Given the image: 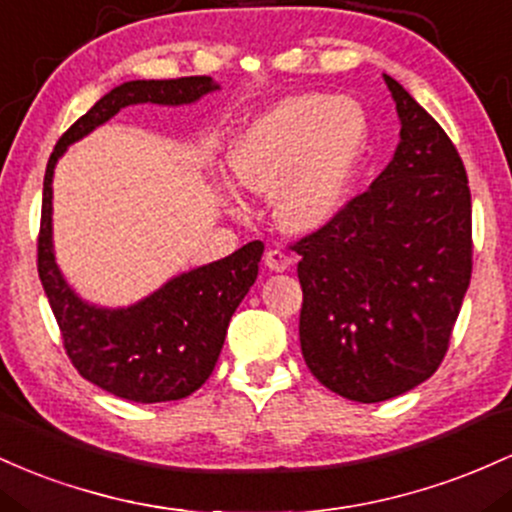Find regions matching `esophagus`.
Returning <instances> with one entry per match:
<instances>
[{
  "label": "esophagus",
  "instance_id": "obj_1",
  "mask_svg": "<svg viewBox=\"0 0 512 512\" xmlns=\"http://www.w3.org/2000/svg\"><path fill=\"white\" fill-rule=\"evenodd\" d=\"M263 261H266V266L271 268V271H275V273H283V271H287V268L292 266V256L287 254L285 249H280V246H273V249H268L266 251V258H263Z\"/></svg>",
  "mask_w": 512,
  "mask_h": 512
}]
</instances>
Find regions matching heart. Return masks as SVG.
<instances>
[{
	"label": "heart",
	"instance_id": "1",
	"mask_svg": "<svg viewBox=\"0 0 512 512\" xmlns=\"http://www.w3.org/2000/svg\"><path fill=\"white\" fill-rule=\"evenodd\" d=\"M367 149L360 103L290 96L251 120L229 149V171L251 193H275V220L317 232L346 210Z\"/></svg>",
	"mask_w": 512,
	"mask_h": 512
}]
</instances>
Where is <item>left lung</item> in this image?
<instances>
[{
	"label": "left lung",
	"instance_id": "obj_1",
	"mask_svg": "<svg viewBox=\"0 0 512 512\" xmlns=\"http://www.w3.org/2000/svg\"><path fill=\"white\" fill-rule=\"evenodd\" d=\"M401 142L387 169L300 254V346L326 389L377 404L426 382L472 278V193L447 132L384 74Z\"/></svg>",
	"mask_w": 512,
	"mask_h": 512
}]
</instances>
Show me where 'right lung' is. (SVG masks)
<instances>
[{"instance_id":"right-lung-1","label":"right lung","mask_w":512,"mask_h":512,"mask_svg":"<svg viewBox=\"0 0 512 512\" xmlns=\"http://www.w3.org/2000/svg\"><path fill=\"white\" fill-rule=\"evenodd\" d=\"M220 89L212 77L135 79L108 91L57 140L43 179L38 275L62 343L79 375L137 404L176 401L200 389L215 370L229 319L256 283L263 241L232 256L176 275L157 292L125 309L84 302L62 278L53 254V171L72 142L135 103L186 106Z\"/></svg>"}]
</instances>
